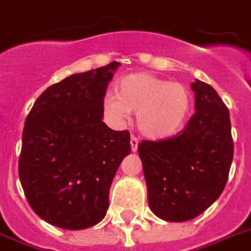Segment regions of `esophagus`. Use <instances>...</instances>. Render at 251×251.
I'll return each instance as SVG.
<instances>
[{
    "label": "esophagus",
    "instance_id": "esophagus-1",
    "mask_svg": "<svg viewBox=\"0 0 251 251\" xmlns=\"http://www.w3.org/2000/svg\"><path fill=\"white\" fill-rule=\"evenodd\" d=\"M138 143H139V139L133 135L131 139H130V145H131V151H133V152H135V151L138 150Z\"/></svg>",
    "mask_w": 251,
    "mask_h": 251
}]
</instances>
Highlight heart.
<instances>
[{
  "mask_svg": "<svg viewBox=\"0 0 251 251\" xmlns=\"http://www.w3.org/2000/svg\"><path fill=\"white\" fill-rule=\"evenodd\" d=\"M193 98L185 84L139 72L122 76L116 95L104 96L106 116L121 122L129 112L137 113V126L145 137L165 139L182 129L190 114Z\"/></svg>",
  "mask_w": 251,
  "mask_h": 251,
  "instance_id": "heart-1",
  "label": "heart"
}]
</instances>
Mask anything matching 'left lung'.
I'll use <instances>...</instances> for the list:
<instances>
[{
  "label": "left lung",
  "mask_w": 251,
  "mask_h": 251,
  "mask_svg": "<svg viewBox=\"0 0 251 251\" xmlns=\"http://www.w3.org/2000/svg\"><path fill=\"white\" fill-rule=\"evenodd\" d=\"M191 88L195 113L183 130L138 145L150 208L167 222L206 211L224 190L233 159L229 110L210 84L197 79Z\"/></svg>",
  "instance_id": "1"
}]
</instances>
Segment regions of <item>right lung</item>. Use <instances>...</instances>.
<instances>
[{
  "label": "right lung",
  "instance_id": "right-lung-1",
  "mask_svg": "<svg viewBox=\"0 0 251 251\" xmlns=\"http://www.w3.org/2000/svg\"><path fill=\"white\" fill-rule=\"evenodd\" d=\"M120 62L48 87L25 118L19 178L29 206L49 224L78 230L101 222L130 133L102 122V100Z\"/></svg>",
  "mask_w": 251,
  "mask_h": 251
}]
</instances>
